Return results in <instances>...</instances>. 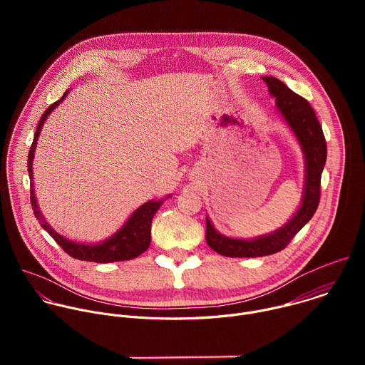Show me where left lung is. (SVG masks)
Listing matches in <instances>:
<instances>
[{
	"instance_id": "obj_1",
	"label": "left lung",
	"mask_w": 365,
	"mask_h": 365,
	"mask_svg": "<svg viewBox=\"0 0 365 365\" xmlns=\"http://www.w3.org/2000/svg\"><path fill=\"white\" fill-rule=\"evenodd\" d=\"M270 95L287 124L296 134L306 159V185L303 202L296 215L280 230L255 240L228 238L217 232L206 218V242L218 254L225 257H264L282 251L292 238L310 221L318 210L321 199V176L327 162V141L322 125L310 103L289 89L282 81L264 76Z\"/></svg>"
}]
</instances>
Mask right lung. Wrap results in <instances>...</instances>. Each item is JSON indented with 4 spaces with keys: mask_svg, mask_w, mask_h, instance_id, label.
<instances>
[{
    "mask_svg": "<svg viewBox=\"0 0 365 365\" xmlns=\"http://www.w3.org/2000/svg\"><path fill=\"white\" fill-rule=\"evenodd\" d=\"M66 93L68 92H65L63 96L59 101H56L55 103H51V106L43 113V115L38 121V125L36 128V133H34L33 144H31L30 151H29L27 169H29V175L31 178L30 200H31L34 217L40 221L41 227L50 234V237L53 238L62 247V250H65V252L69 254L73 258L82 259V262H93V263H114V262H125V259H133V258L138 257L140 254H143L150 245V241H151V221H153L154 214L159 211L160 205L163 203L162 200H159V202L150 200V202L141 205L138 210L130 217V220L125 222V225L115 235H113L107 241H103L102 244H95V245L73 242V241H69L65 237L59 235L58 232H55V230H51V227L46 222L44 217L38 211L34 190H33L34 150H36L37 138H38V134H40V130L43 127L44 120L63 101Z\"/></svg>",
    "mask_w": 365,
    "mask_h": 365,
    "instance_id": "obj_1",
    "label": "right lung"
}]
</instances>
